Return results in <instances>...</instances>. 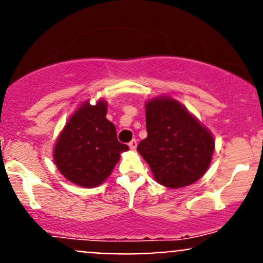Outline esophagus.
Listing matches in <instances>:
<instances>
[{"mask_svg":"<svg viewBox=\"0 0 263 263\" xmlns=\"http://www.w3.org/2000/svg\"><path fill=\"white\" fill-rule=\"evenodd\" d=\"M128 146H129V148H132V150H135V148L137 147V140H132L131 142H129L128 144Z\"/></svg>","mask_w":263,"mask_h":263,"instance_id":"esophagus-1","label":"esophagus"}]
</instances>
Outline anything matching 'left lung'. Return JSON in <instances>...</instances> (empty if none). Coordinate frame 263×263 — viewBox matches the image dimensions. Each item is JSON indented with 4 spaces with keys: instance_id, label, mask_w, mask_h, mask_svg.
Returning <instances> with one entry per match:
<instances>
[{
    "instance_id": "8db88e82",
    "label": "left lung",
    "mask_w": 263,
    "mask_h": 263,
    "mask_svg": "<svg viewBox=\"0 0 263 263\" xmlns=\"http://www.w3.org/2000/svg\"><path fill=\"white\" fill-rule=\"evenodd\" d=\"M145 109L147 137L137 150L156 182L181 188L198 181L213 158L215 142L211 132L169 97L148 100Z\"/></svg>"
}]
</instances>
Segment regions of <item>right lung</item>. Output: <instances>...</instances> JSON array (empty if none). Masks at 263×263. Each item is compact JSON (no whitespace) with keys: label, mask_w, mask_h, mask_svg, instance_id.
Wrapping results in <instances>:
<instances>
[{"label":"right lung","mask_w":263,"mask_h":263,"mask_svg":"<svg viewBox=\"0 0 263 263\" xmlns=\"http://www.w3.org/2000/svg\"><path fill=\"white\" fill-rule=\"evenodd\" d=\"M107 102H84L58 136L53 158L66 179L81 187L102 184L128 146L117 140L116 127L105 118Z\"/></svg>","instance_id":"obj_1"}]
</instances>
